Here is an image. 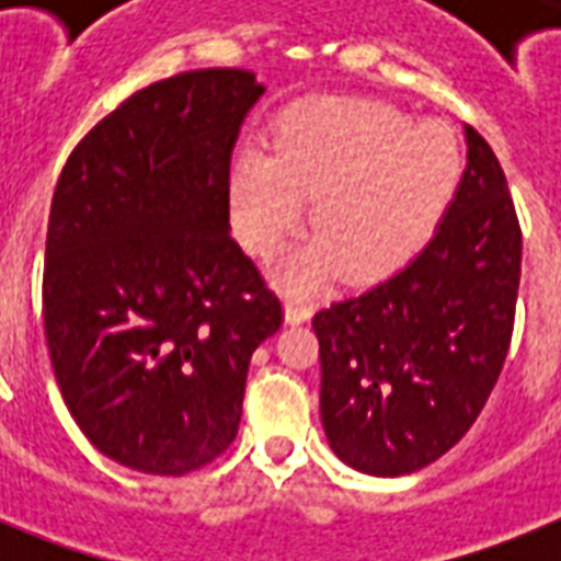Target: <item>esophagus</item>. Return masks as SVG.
I'll return each instance as SVG.
<instances>
[{"instance_id": "obj_1", "label": "esophagus", "mask_w": 561, "mask_h": 561, "mask_svg": "<svg viewBox=\"0 0 561 561\" xmlns=\"http://www.w3.org/2000/svg\"><path fill=\"white\" fill-rule=\"evenodd\" d=\"M308 317H311V306L308 302H302V299L290 297L288 302H285V320L288 323H306Z\"/></svg>"}]
</instances>
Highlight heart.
Returning a JSON list of instances; mask_svg holds the SVG:
<instances>
[{"label":"heart","instance_id":"obj_1","mask_svg":"<svg viewBox=\"0 0 561 561\" xmlns=\"http://www.w3.org/2000/svg\"><path fill=\"white\" fill-rule=\"evenodd\" d=\"M462 178L460 139L445 122H413L369 99H317L282 118L273 153L250 145L229 169V211L250 253H271L311 197L317 236L285 259L282 282L308 288L396 271L425 244Z\"/></svg>","mask_w":561,"mask_h":561}]
</instances>
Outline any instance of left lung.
I'll return each mask as SVG.
<instances>
[{"label":"left lung","mask_w":561,"mask_h":561,"mask_svg":"<svg viewBox=\"0 0 561 561\" xmlns=\"http://www.w3.org/2000/svg\"><path fill=\"white\" fill-rule=\"evenodd\" d=\"M469 162L422 253L317 311L320 416L346 466L399 478L474 425L504 369L522 279V227L495 151L466 127Z\"/></svg>","instance_id":"obj_1"}]
</instances>
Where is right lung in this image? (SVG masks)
Returning a JSON list of instances; mask_svg holds the SVG:
<instances>
[{
    "instance_id": "obj_1",
    "label": "right lung",
    "mask_w": 561,
    "mask_h": 561,
    "mask_svg": "<svg viewBox=\"0 0 561 561\" xmlns=\"http://www.w3.org/2000/svg\"><path fill=\"white\" fill-rule=\"evenodd\" d=\"M264 87L194 69L122 101L69 153L48 215L43 320L87 439L145 474L227 451L282 302L229 236V157Z\"/></svg>"
}]
</instances>
